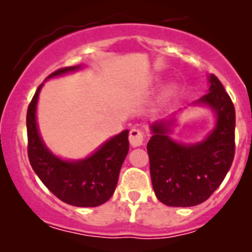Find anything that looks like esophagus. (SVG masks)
<instances>
[{
  "mask_svg": "<svg viewBox=\"0 0 252 252\" xmlns=\"http://www.w3.org/2000/svg\"><path fill=\"white\" fill-rule=\"evenodd\" d=\"M128 140H130V144L132 145L133 147L141 146L144 144V132H142L140 128H131L130 135H128Z\"/></svg>",
  "mask_w": 252,
  "mask_h": 252,
  "instance_id": "34e87169",
  "label": "esophagus"
}]
</instances>
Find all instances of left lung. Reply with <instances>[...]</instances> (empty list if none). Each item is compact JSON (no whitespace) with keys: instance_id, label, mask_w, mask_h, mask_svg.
Instances as JSON below:
<instances>
[{"instance_id":"left-lung-1","label":"left lung","mask_w":252,"mask_h":252,"mask_svg":"<svg viewBox=\"0 0 252 252\" xmlns=\"http://www.w3.org/2000/svg\"><path fill=\"white\" fill-rule=\"evenodd\" d=\"M197 102L207 103L218 115L215 130L200 144H177L167 136L168 124L151 125L150 174L155 195L167 206L189 207L206 201L234 161L235 107L215 75L210 76L209 92Z\"/></svg>"}]
</instances>
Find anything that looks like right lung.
Segmentation results:
<instances>
[{
    "instance_id": "right-lung-1",
    "label": "right lung",
    "mask_w": 252,
    "mask_h": 252,
    "mask_svg": "<svg viewBox=\"0 0 252 252\" xmlns=\"http://www.w3.org/2000/svg\"><path fill=\"white\" fill-rule=\"evenodd\" d=\"M80 66L63 67L47 78L77 70ZM42 85L34 92L27 108V154L33 171L46 188L61 201L78 207L102 205L116 189L122 162L128 152V131H122L103 144L92 156L81 161H63L43 145L36 124V103Z\"/></svg>"
}]
</instances>
